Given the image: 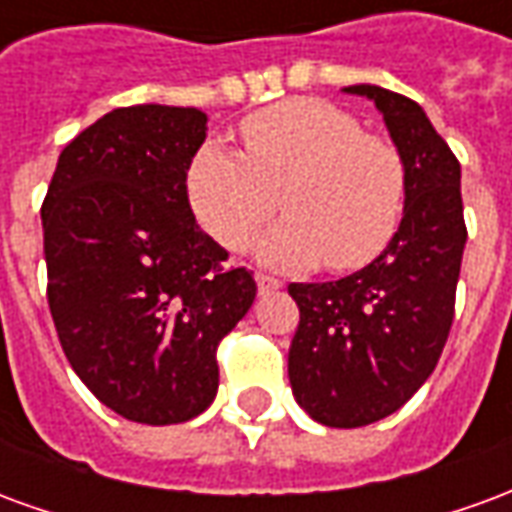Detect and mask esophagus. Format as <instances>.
Segmentation results:
<instances>
[{
  "label": "esophagus",
  "mask_w": 512,
  "mask_h": 512,
  "mask_svg": "<svg viewBox=\"0 0 512 512\" xmlns=\"http://www.w3.org/2000/svg\"><path fill=\"white\" fill-rule=\"evenodd\" d=\"M256 286H259V292H270V289H278V286H281V281H278L275 275L256 273Z\"/></svg>",
  "instance_id": "obj_1"
}]
</instances>
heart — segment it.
<instances>
[{"mask_svg":"<svg viewBox=\"0 0 512 512\" xmlns=\"http://www.w3.org/2000/svg\"><path fill=\"white\" fill-rule=\"evenodd\" d=\"M239 140L245 157L206 146L187 170L192 215L220 245L245 248L278 201L286 220L259 239L267 264L347 273L389 245L405 206V162L389 140L320 99L253 112Z\"/></svg>","mask_w":512,"mask_h":512,"instance_id":"1","label":"heart"}]
</instances>
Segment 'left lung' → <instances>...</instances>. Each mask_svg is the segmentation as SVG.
Wrapping results in <instances>:
<instances>
[{"label": "left lung", "instance_id": "8db88e82", "mask_svg": "<svg viewBox=\"0 0 512 512\" xmlns=\"http://www.w3.org/2000/svg\"><path fill=\"white\" fill-rule=\"evenodd\" d=\"M375 101L405 162L397 234L364 270L328 284H289L300 308L289 347L297 405L328 427L389 416L433 375L455 320L466 248L460 162L408 96L353 85Z\"/></svg>", "mask_w": 512, "mask_h": 512}]
</instances>
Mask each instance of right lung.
<instances>
[{"instance_id":"1","label":"right lung","mask_w":512,"mask_h":512,"mask_svg":"<svg viewBox=\"0 0 512 512\" xmlns=\"http://www.w3.org/2000/svg\"><path fill=\"white\" fill-rule=\"evenodd\" d=\"M206 140L195 107L107 112L57 159L43 198L46 297L63 353L96 400L176 424L217 394V344L256 297L195 223L187 170Z\"/></svg>"}]
</instances>
